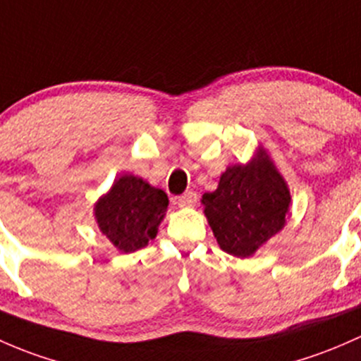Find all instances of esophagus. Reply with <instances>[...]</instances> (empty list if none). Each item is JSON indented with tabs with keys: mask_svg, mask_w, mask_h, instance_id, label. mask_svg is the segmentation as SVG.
<instances>
[{
	"mask_svg": "<svg viewBox=\"0 0 361 361\" xmlns=\"http://www.w3.org/2000/svg\"><path fill=\"white\" fill-rule=\"evenodd\" d=\"M196 202H198V195H196L195 191H185L184 195L179 196V200H177L179 207H195Z\"/></svg>",
	"mask_w": 361,
	"mask_h": 361,
	"instance_id": "34e87169",
	"label": "esophagus"
}]
</instances>
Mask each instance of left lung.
Returning <instances> with one entry per match:
<instances>
[{
	"instance_id": "8db88e82",
	"label": "left lung",
	"mask_w": 361,
	"mask_h": 361,
	"mask_svg": "<svg viewBox=\"0 0 361 361\" xmlns=\"http://www.w3.org/2000/svg\"><path fill=\"white\" fill-rule=\"evenodd\" d=\"M202 203L219 247L243 259L283 229L290 191L266 151L259 149L247 165L228 166Z\"/></svg>"
}]
</instances>
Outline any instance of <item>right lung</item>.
Listing matches in <instances>:
<instances>
[{
  "instance_id": "right-lung-1",
  "label": "right lung",
  "mask_w": 361,
  "mask_h": 361,
  "mask_svg": "<svg viewBox=\"0 0 361 361\" xmlns=\"http://www.w3.org/2000/svg\"><path fill=\"white\" fill-rule=\"evenodd\" d=\"M169 196L140 177L125 173L109 192L95 203V221L102 235L120 252L130 254L146 247L158 235Z\"/></svg>"
}]
</instances>
